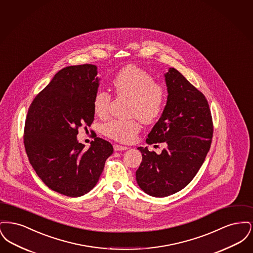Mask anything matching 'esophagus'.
<instances>
[{"label":"esophagus","mask_w":253,"mask_h":253,"mask_svg":"<svg viewBox=\"0 0 253 253\" xmlns=\"http://www.w3.org/2000/svg\"><path fill=\"white\" fill-rule=\"evenodd\" d=\"M114 149H115V151H125V150H128V147L122 146V145L115 144L114 145Z\"/></svg>","instance_id":"esophagus-1"}]
</instances>
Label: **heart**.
Masks as SVG:
<instances>
[{
    "label": "heart",
    "mask_w": 253,
    "mask_h": 253,
    "mask_svg": "<svg viewBox=\"0 0 253 253\" xmlns=\"http://www.w3.org/2000/svg\"><path fill=\"white\" fill-rule=\"evenodd\" d=\"M117 96L130 98V120H111L102 125V132L121 142H132L140 131V121L152 123L162 114L166 103V90L157 84L155 77L143 68L130 64L121 69L113 79ZM112 97L99 90L93 100V110L98 118L106 119L110 113Z\"/></svg>",
    "instance_id": "b5f03b06"
}]
</instances>
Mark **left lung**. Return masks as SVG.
<instances>
[{
    "label": "left lung",
    "mask_w": 253,
    "mask_h": 253,
    "mask_svg": "<svg viewBox=\"0 0 253 253\" xmlns=\"http://www.w3.org/2000/svg\"><path fill=\"white\" fill-rule=\"evenodd\" d=\"M167 104L152 131L148 144L163 143L160 155L137 148L142 162L135 171L140 189L149 195L165 197L184 189L199 170L210 151L213 123L208 100L180 72L165 74Z\"/></svg>",
    "instance_id": "8db88e82"
}]
</instances>
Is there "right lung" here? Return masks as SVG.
Returning a JSON list of instances; mask_svg holds the SVG:
<instances>
[{
	"mask_svg": "<svg viewBox=\"0 0 253 253\" xmlns=\"http://www.w3.org/2000/svg\"><path fill=\"white\" fill-rule=\"evenodd\" d=\"M96 75L93 64L61 69L35 96L25 119L24 143L30 164L49 189L70 197L96 186L114 151L100 137L88 150L77 140L79 128L87 129L94 121Z\"/></svg>",
	"mask_w": 253,
	"mask_h": 253,
	"instance_id": "1",
	"label": "right lung"
}]
</instances>
